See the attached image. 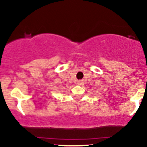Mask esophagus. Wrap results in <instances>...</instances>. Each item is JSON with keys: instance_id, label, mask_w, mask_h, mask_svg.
<instances>
[{"instance_id": "esophagus-1", "label": "esophagus", "mask_w": 147, "mask_h": 147, "mask_svg": "<svg viewBox=\"0 0 147 147\" xmlns=\"http://www.w3.org/2000/svg\"><path fill=\"white\" fill-rule=\"evenodd\" d=\"M78 84H79V85H82V81H78Z\"/></svg>"}]
</instances>
